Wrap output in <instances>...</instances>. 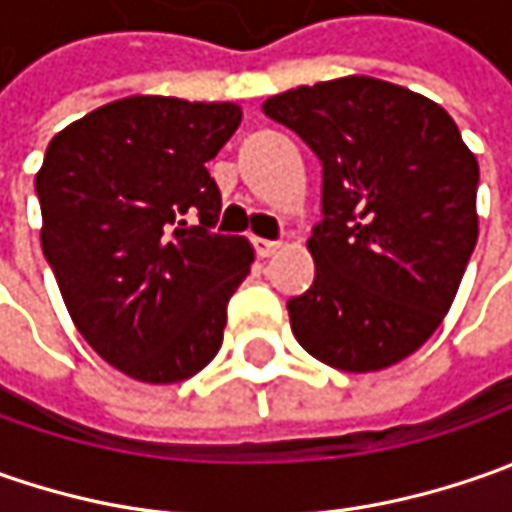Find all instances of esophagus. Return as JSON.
Wrapping results in <instances>:
<instances>
[{
  "label": "esophagus",
  "mask_w": 512,
  "mask_h": 512,
  "mask_svg": "<svg viewBox=\"0 0 512 512\" xmlns=\"http://www.w3.org/2000/svg\"><path fill=\"white\" fill-rule=\"evenodd\" d=\"M253 245H256V253H259L262 259H270L273 253L282 250V242H273V239H256Z\"/></svg>",
  "instance_id": "esophagus-1"
}]
</instances>
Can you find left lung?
<instances>
[{
    "label": "left lung",
    "mask_w": 512,
    "mask_h": 512,
    "mask_svg": "<svg viewBox=\"0 0 512 512\" xmlns=\"http://www.w3.org/2000/svg\"><path fill=\"white\" fill-rule=\"evenodd\" d=\"M262 108L322 159L316 279L287 302L296 342L347 373L402 362L442 325L479 239L473 150L442 105L373 76Z\"/></svg>",
    "instance_id": "8db88e82"
}]
</instances>
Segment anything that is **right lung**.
Returning a JSON list of instances; mask_svg holds the SVG:
<instances>
[{
	"instance_id": "right-lung-1",
	"label": "right lung",
	"mask_w": 512,
	"mask_h": 512,
	"mask_svg": "<svg viewBox=\"0 0 512 512\" xmlns=\"http://www.w3.org/2000/svg\"><path fill=\"white\" fill-rule=\"evenodd\" d=\"M239 122L233 102L128 96L70 122L45 150V259L76 330L136 382H185L222 347L253 247L210 230L222 193L205 162Z\"/></svg>"
}]
</instances>
